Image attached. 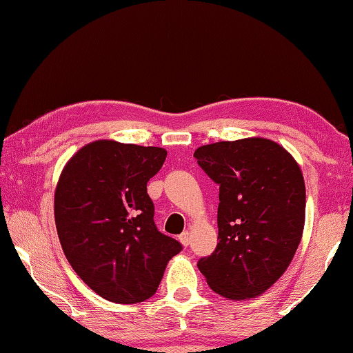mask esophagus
Masks as SVG:
<instances>
[{"label": "esophagus", "instance_id": "esophagus-1", "mask_svg": "<svg viewBox=\"0 0 353 353\" xmlns=\"http://www.w3.org/2000/svg\"><path fill=\"white\" fill-rule=\"evenodd\" d=\"M179 240H181L183 246H188V244H190V232H183V234L179 235Z\"/></svg>", "mask_w": 353, "mask_h": 353}]
</instances>
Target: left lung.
I'll return each mask as SVG.
<instances>
[{
    "label": "left lung",
    "mask_w": 353,
    "mask_h": 353,
    "mask_svg": "<svg viewBox=\"0 0 353 353\" xmlns=\"http://www.w3.org/2000/svg\"><path fill=\"white\" fill-rule=\"evenodd\" d=\"M219 185L218 246L198 261L210 288L230 301L270 290L290 266L305 224L301 166L279 143L250 137L194 151Z\"/></svg>",
    "instance_id": "8db88e82"
}]
</instances>
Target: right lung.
I'll list each match as a JSON object with an SVG mask.
<instances>
[{
	"label": "right lung",
	"instance_id": "obj_1",
	"mask_svg": "<svg viewBox=\"0 0 353 353\" xmlns=\"http://www.w3.org/2000/svg\"><path fill=\"white\" fill-rule=\"evenodd\" d=\"M166 159L163 148L97 140L63 166L54 193L59 240L83 283L117 303L155 294L181 243L154 223L146 183Z\"/></svg>",
	"mask_w": 353,
	"mask_h": 353
}]
</instances>
